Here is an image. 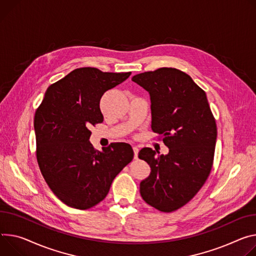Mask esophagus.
I'll use <instances>...</instances> for the list:
<instances>
[{"label": "esophagus", "mask_w": 256, "mask_h": 256, "mask_svg": "<svg viewBox=\"0 0 256 256\" xmlns=\"http://www.w3.org/2000/svg\"><path fill=\"white\" fill-rule=\"evenodd\" d=\"M132 149H134V159H136L138 158V146H134Z\"/></svg>", "instance_id": "obj_1"}]
</instances>
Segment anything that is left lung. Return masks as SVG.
I'll use <instances>...</instances> for the list:
<instances>
[{
	"instance_id": "left-lung-1",
	"label": "left lung",
	"mask_w": 256,
	"mask_h": 256,
	"mask_svg": "<svg viewBox=\"0 0 256 256\" xmlns=\"http://www.w3.org/2000/svg\"><path fill=\"white\" fill-rule=\"evenodd\" d=\"M149 92L152 130L170 148L156 155L143 148L138 158L151 168L140 184L144 201L162 212L187 204L210 174L216 142V124L205 92L180 69L161 67L132 76Z\"/></svg>"
}]
</instances>
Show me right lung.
<instances>
[{"label":"right lung","instance_id":"obj_1","mask_svg":"<svg viewBox=\"0 0 256 256\" xmlns=\"http://www.w3.org/2000/svg\"><path fill=\"white\" fill-rule=\"evenodd\" d=\"M130 74L74 69L48 88L36 111L38 164L49 188L68 206L84 210L97 205L134 158L130 144L112 143L100 152L88 141L90 128L104 120V92Z\"/></svg>","mask_w":256,"mask_h":256}]
</instances>
